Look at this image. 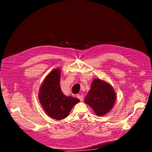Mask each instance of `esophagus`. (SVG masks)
Here are the masks:
<instances>
[{"instance_id":"obj_1","label":"esophagus","mask_w":152,"mask_h":152,"mask_svg":"<svg viewBox=\"0 0 152 152\" xmlns=\"http://www.w3.org/2000/svg\"><path fill=\"white\" fill-rule=\"evenodd\" d=\"M77 98H79V99L81 101V102H82V101H83V98H84V96L82 95V94H78V95H77Z\"/></svg>"}]
</instances>
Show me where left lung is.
Segmentation results:
<instances>
[{
  "mask_svg": "<svg viewBox=\"0 0 152 152\" xmlns=\"http://www.w3.org/2000/svg\"><path fill=\"white\" fill-rule=\"evenodd\" d=\"M115 97L111 86L96 79L92 82L90 91L85 98V103L94 110L97 115L103 116L112 108Z\"/></svg>",
  "mask_w": 152,
  "mask_h": 152,
  "instance_id": "8db88e82",
  "label": "left lung"
}]
</instances>
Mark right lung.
<instances>
[{
	"label": "right lung",
	"instance_id": "obj_1",
	"mask_svg": "<svg viewBox=\"0 0 152 152\" xmlns=\"http://www.w3.org/2000/svg\"><path fill=\"white\" fill-rule=\"evenodd\" d=\"M61 72L54 69L45 78L40 88L39 98L48 115L56 120L66 118L79 99L64 94L59 84Z\"/></svg>",
	"mask_w": 152,
	"mask_h": 152
}]
</instances>
